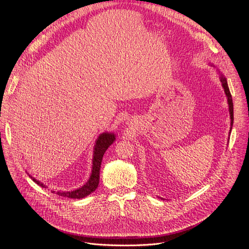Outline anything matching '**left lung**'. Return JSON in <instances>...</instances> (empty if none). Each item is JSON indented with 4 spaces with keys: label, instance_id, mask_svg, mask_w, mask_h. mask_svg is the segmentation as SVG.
<instances>
[{
    "label": "left lung",
    "instance_id": "obj_1",
    "mask_svg": "<svg viewBox=\"0 0 249 249\" xmlns=\"http://www.w3.org/2000/svg\"><path fill=\"white\" fill-rule=\"evenodd\" d=\"M221 82H222V85H223V87H224L226 95H227V97H228L229 107H230V114H231V127H232V123H233V103H232L231 94V91H230V89H229L227 80H226V78H225L224 76H221Z\"/></svg>",
    "mask_w": 249,
    "mask_h": 249
}]
</instances>
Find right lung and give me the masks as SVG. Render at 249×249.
<instances>
[{"instance_id":"1","label":"right lung","mask_w":249,"mask_h":249,"mask_svg":"<svg viewBox=\"0 0 249 249\" xmlns=\"http://www.w3.org/2000/svg\"><path fill=\"white\" fill-rule=\"evenodd\" d=\"M114 140H115V136L113 134L102 133L98 137V139L96 140V143H95L94 155H93V160H92V171H91V175L89 177V181L83 187H81L75 191L57 192V194L61 195V196L68 197V198L81 199V198H84V197L89 195L90 193H92L97 188L98 183H99V170H100V165H101L103 155H104L105 151L109 148V146H111ZM33 181L35 183L39 184L42 187H45V185H43L36 179L33 178ZM53 192H55V191H53Z\"/></svg>"}]
</instances>
